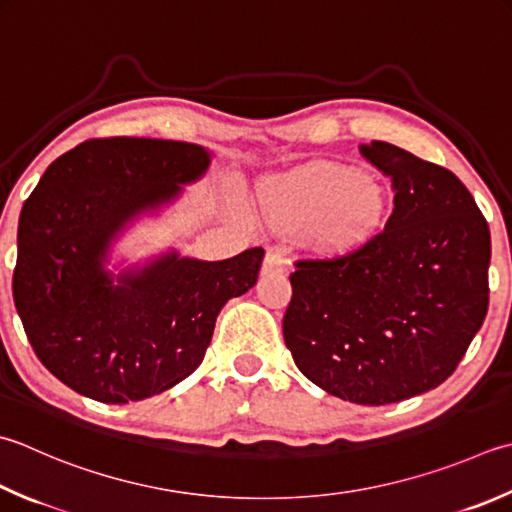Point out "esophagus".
Segmentation results:
<instances>
[{
	"label": "esophagus",
	"instance_id": "obj_1",
	"mask_svg": "<svg viewBox=\"0 0 512 512\" xmlns=\"http://www.w3.org/2000/svg\"><path fill=\"white\" fill-rule=\"evenodd\" d=\"M288 262L284 259L282 248H268L264 259V273H284Z\"/></svg>",
	"mask_w": 512,
	"mask_h": 512
}]
</instances>
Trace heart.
Here are the masks:
<instances>
[{
    "label": "heart",
    "mask_w": 512,
    "mask_h": 512,
    "mask_svg": "<svg viewBox=\"0 0 512 512\" xmlns=\"http://www.w3.org/2000/svg\"><path fill=\"white\" fill-rule=\"evenodd\" d=\"M264 215L275 228L304 224L310 246L344 255L368 244L388 217V195L377 179L335 162H317L262 186Z\"/></svg>",
    "instance_id": "heart-1"
}]
</instances>
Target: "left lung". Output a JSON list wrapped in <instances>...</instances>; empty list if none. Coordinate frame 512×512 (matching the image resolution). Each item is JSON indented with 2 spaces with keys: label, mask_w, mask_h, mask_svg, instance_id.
<instances>
[{
  "label": "left lung",
  "mask_w": 512,
  "mask_h": 512,
  "mask_svg": "<svg viewBox=\"0 0 512 512\" xmlns=\"http://www.w3.org/2000/svg\"><path fill=\"white\" fill-rule=\"evenodd\" d=\"M393 179L384 233L290 275L284 342L326 393L384 406L444 384L488 310L490 230L450 170L388 142L359 146Z\"/></svg>",
  "instance_id": "1"
}]
</instances>
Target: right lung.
<instances>
[{
	"instance_id": "add662e5",
	"label": "right lung",
	"mask_w": 512,
	"mask_h": 512,
	"mask_svg": "<svg viewBox=\"0 0 512 512\" xmlns=\"http://www.w3.org/2000/svg\"><path fill=\"white\" fill-rule=\"evenodd\" d=\"M210 159L173 139H90L24 202L15 308L39 362L75 393L128 404L173 388L202 364L219 310L257 284L264 248L222 262L168 250L106 268L128 226L177 202Z\"/></svg>"
}]
</instances>
